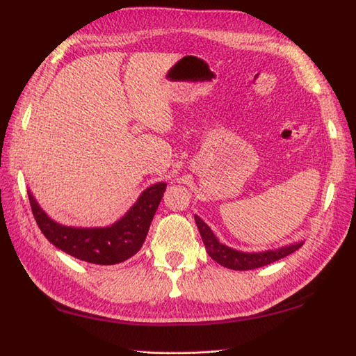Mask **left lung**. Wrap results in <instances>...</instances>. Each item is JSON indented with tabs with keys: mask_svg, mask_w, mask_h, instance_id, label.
<instances>
[{
	"mask_svg": "<svg viewBox=\"0 0 356 356\" xmlns=\"http://www.w3.org/2000/svg\"><path fill=\"white\" fill-rule=\"evenodd\" d=\"M195 222H197L200 235L202 238V243H204V245H206L209 257L213 261H216L218 264L227 267V269H234V270L258 269V267L267 266V264L273 263V261H278L281 258L290 255V253L298 250L304 244L301 241V243L284 245V248H280L275 250H266V252H258V253L239 252V250L229 248V245H226V244L220 243L218 238H216L212 232V229H210L198 215H195Z\"/></svg>",
	"mask_w": 356,
	"mask_h": 356,
	"instance_id": "left-lung-1",
	"label": "left lung"
}]
</instances>
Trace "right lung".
Listing matches in <instances>:
<instances>
[{
	"label": "right lung",
	"instance_id": "add662e5",
	"mask_svg": "<svg viewBox=\"0 0 356 356\" xmlns=\"http://www.w3.org/2000/svg\"><path fill=\"white\" fill-rule=\"evenodd\" d=\"M165 183L147 187L127 213L106 227H72L54 221L29 191L36 224L56 249L90 264L111 266L134 257L147 236L150 222L161 201Z\"/></svg>",
	"mask_w": 356,
	"mask_h": 356
}]
</instances>
